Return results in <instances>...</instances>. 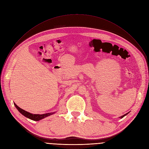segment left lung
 Returning <instances> with one entry per match:
<instances>
[{"label": "left lung", "instance_id": "8db88e82", "mask_svg": "<svg viewBox=\"0 0 149 149\" xmlns=\"http://www.w3.org/2000/svg\"><path fill=\"white\" fill-rule=\"evenodd\" d=\"M127 114H128V113H127V114H124V115H123V116H121V117H120V118H123V117H124V116H125V115H127Z\"/></svg>", "mask_w": 149, "mask_h": 149}]
</instances>
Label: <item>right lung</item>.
Returning <instances> with one entry per match:
<instances>
[{
    "mask_svg": "<svg viewBox=\"0 0 149 149\" xmlns=\"http://www.w3.org/2000/svg\"><path fill=\"white\" fill-rule=\"evenodd\" d=\"M14 105H15L16 108L18 110V111L22 114V115H24V116H25L27 118H29V119H31L32 120H34V121H38V120H40L42 118H44L46 117H48L50 115H52L54 113H47V114H31L30 113H28L25 110H24L23 109H20V107H19L18 106L15 104L14 103Z\"/></svg>",
    "mask_w": 149,
    "mask_h": 149,
    "instance_id": "1",
    "label": "right lung"
}]
</instances>
